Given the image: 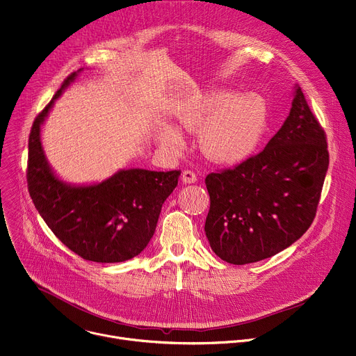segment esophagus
Here are the masks:
<instances>
[{
	"label": "esophagus",
	"instance_id": "esophagus-1",
	"mask_svg": "<svg viewBox=\"0 0 356 356\" xmlns=\"http://www.w3.org/2000/svg\"><path fill=\"white\" fill-rule=\"evenodd\" d=\"M181 181H183L184 184H193V183L197 181V177H196V175L193 173V172L184 170L183 175H181Z\"/></svg>",
	"mask_w": 356,
	"mask_h": 356
}]
</instances>
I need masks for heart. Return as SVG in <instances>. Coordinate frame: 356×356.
I'll return each instance as SVG.
<instances>
[{
	"label": "heart",
	"instance_id": "heart-1",
	"mask_svg": "<svg viewBox=\"0 0 356 356\" xmlns=\"http://www.w3.org/2000/svg\"><path fill=\"white\" fill-rule=\"evenodd\" d=\"M176 126L160 124L157 143L170 152L186 146L181 131L198 132L203 154L218 165H237L247 160L261 143L267 127V106L252 93L236 95L214 89L196 96L175 113Z\"/></svg>",
	"mask_w": 356,
	"mask_h": 356
}]
</instances>
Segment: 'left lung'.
<instances>
[{"label":"left lung","instance_id":"left-lung-1","mask_svg":"<svg viewBox=\"0 0 356 356\" xmlns=\"http://www.w3.org/2000/svg\"><path fill=\"white\" fill-rule=\"evenodd\" d=\"M289 113L264 150L233 170L206 177L211 250L236 266L294 244L315 217L330 165L325 134L298 85Z\"/></svg>","mask_w":356,"mask_h":356}]
</instances>
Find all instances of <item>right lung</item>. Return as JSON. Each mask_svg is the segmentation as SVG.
Listing matches in <instances>:
<instances>
[{
    "label": "right lung",
    "mask_w": 356,
    "mask_h": 356,
    "mask_svg": "<svg viewBox=\"0 0 356 356\" xmlns=\"http://www.w3.org/2000/svg\"><path fill=\"white\" fill-rule=\"evenodd\" d=\"M63 81L37 116L28 142V190L52 233L83 260L122 263L140 254L154 234L159 214L172 195L179 170L120 169L111 177L85 184L62 180L42 146V126L56 99L78 78Z\"/></svg>",
    "instance_id": "add662e5"
}]
</instances>
